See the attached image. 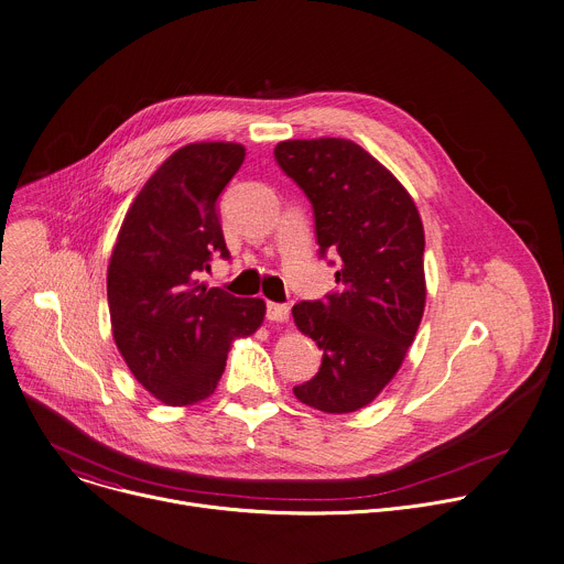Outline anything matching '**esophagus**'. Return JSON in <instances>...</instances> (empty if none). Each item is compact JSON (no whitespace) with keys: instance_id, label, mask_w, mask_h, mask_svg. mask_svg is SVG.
Wrapping results in <instances>:
<instances>
[{"instance_id":"1","label":"esophagus","mask_w":564,"mask_h":564,"mask_svg":"<svg viewBox=\"0 0 564 564\" xmlns=\"http://www.w3.org/2000/svg\"><path fill=\"white\" fill-rule=\"evenodd\" d=\"M268 318L276 321V324H285L290 318V305L288 303H268Z\"/></svg>"}]
</instances>
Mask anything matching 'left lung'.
<instances>
[{"instance_id": "1", "label": "left lung", "mask_w": 564, "mask_h": 564, "mask_svg": "<svg viewBox=\"0 0 564 564\" xmlns=\"http://www.w3.org/2000/svg\"><path fill=\"white\" fill-rule=\"evenodd\" d=\"M274 158L312 203L321 254L341 259L326 303L292 307L296 328L324 350L318 372L294 394L321 413H355L390 383L417 335L422 216L406 187L352 140H283Z\"/></svg>"}]
</instances>
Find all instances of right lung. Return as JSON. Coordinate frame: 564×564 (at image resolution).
Returning <instances> with one entry per match:
<instances>
[{
	"label": "right lung",
	"mask_w": 564,
	"mask_h": 564,
	"mask_svg": "<svg viewBox=\"0 0 564 564\" xmlns=\"http://www.w3.org/2000/svg\"><path fill=\"white\" fill-rule=\"evenodd\" d=\"M246 160L238 142L174 151L133 198L107 270L111 333L138 383L165 406L207 399L227 352L254 335L263 299L200 281L214 254L229 257L216 200Z\"/></svg>",
	"instance_id": "1"
}]
</instances>
